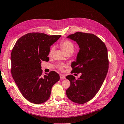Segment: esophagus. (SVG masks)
Here are the masks:
<instances>
[{"label":"esophagus","mask_w":124,"mask_h":124,"mask_svg":"<svg viewBox=\"0 0 124 124\" xmlns=\"http://www.w3.org/2000/svg\"><path fill=\"white\" fill-rule=\"evenodd\" d=\"M60 79H65V76L63 74H60Z\"/></svg>","instance_id":"34e87169"}]
</instances>
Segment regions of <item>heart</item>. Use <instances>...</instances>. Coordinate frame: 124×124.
Instances as JSON below:
<instances>
[{
    "label": "heart",
    "instance_id": "obj_1",
    "mask_svg": "<svg viewBox=\"0 0 124 124\" xmlns=\"http://www.w3.org/2000/svg\"><path fill=\"white\" fill-rule=\"evenodd\" d=\"M60 46L62 48V50L64 52L65 54H72L75 50V46L73 44V43L69 40H65L64 41H62L60 44ZM54 50V46L51 47L50 48L49 52V55H51L53 54ZM64 65L63 64H59L58 65V68L60 70H62L63 67Z\"/></svg>",
    "mask_w": 124,
    "mask_h": 124
}]
</instances>
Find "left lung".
<instances>
[{"instance_id":"obj_1","label":"left lung","mask_w":124,"mask_h":124,"mask_svg":"<svg viewBox=\"0 0 124 124\" xmlns=\"http://www.w3.org/2000/svg\"><path fill=\"white\" fill-rule=\"evenodd\" d=\"M67 38L76 42L80 48L76 60L71 64V73L81 76L77 80L73 75L67 76L70 85L66 94L70 101L82 104L95 96L105 80L109 68L108 50L105 43L93 34L77 32Z\"/></svg>"}]
</instances>
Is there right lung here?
Masks as SVG:
<instances>
[{
	"label": "right lung",
	"instance_id": "right-lung-1",
	"mask_svg": "<svg viewBox=\"0 0 124 124\" xmlns=\"http://www.w3.org/2000/svg\"><path fill=\"white\" fill-rule=\"evenodd\" d=\"M61 37L33 32L16 42L11 53V74L23 96L29 101L40 104L47 101L51 88L60 79L54 71L42 76L41 62L48 61L50 47Z\"/></svg>",
	"mask_w": 124,
	"mask_h": 124
}]
</instances>
